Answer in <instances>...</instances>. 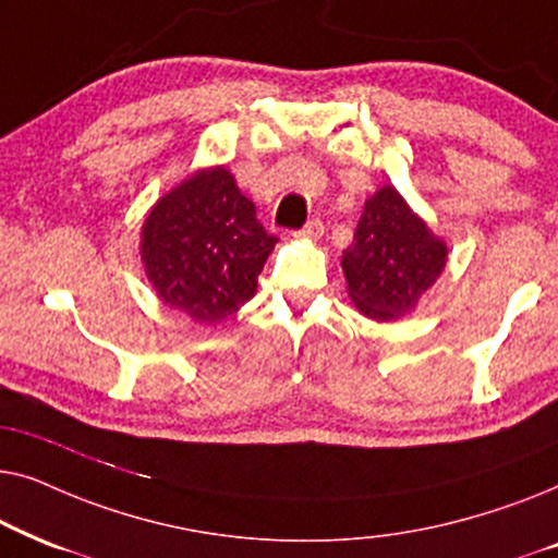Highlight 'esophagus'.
<instances>
[{
    "label": "esophagus",
    "mask_w": 558,
    "mask_h": 558,
    "mask_svg": "<svg viewBox=\"0 0 558 558\" xmlns=\"http://www.w3.org/2000/svg\"><path fill=\"white\" fill-rule=\"evenodd\" d=\"M323 233H325V226H323V220H319V218H312L307 226L300 228V231H294L296 239H312V241L323 239Z\"/></svg>",
    "instance_id": "1"
}]
</instances>
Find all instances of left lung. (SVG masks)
Returning <instances> with one entry per match:
<instances>
[{"label":"left lung","instance_id":"obj_1","mask_svg":"<svg viewBox=\"0 0 558 558\" xmlns=\"http://www.w3.org/2000/svg\"><path fill=\"white\" fill-rule=\"evenodd\" d=\"M447 246L434 239L391 185L365 203L342 271L355 307L373 319H399L414 310L445 269Z\"/></svg>","mask_w":558,"mask_h":558}]
</instances>
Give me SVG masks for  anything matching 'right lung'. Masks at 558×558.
<instances>
[{
    "instance_id": "right-lung-1",
    "label": "right lung",
    "mask_w": 558,
    "mask_h": 558,
    "mask_svg": "<svg viewBox=\"0 0 558 558\" xmlns=\"http://www.w3.org/2000/svg\"><path fill=\"white\" fill-rule=\"evenodd\" d=\"M277 235L258 223L226 167L197 172L167 193L142 228V262L167 307L220 323L256 294Z\"/></svg>"
}]
</instances>
